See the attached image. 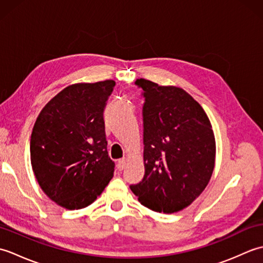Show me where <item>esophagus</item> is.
<instances>
[{
    "mask_svg": "<svg viewBox=\"0 0 263 263\" xmlns=\"http://www.w3.org/2000/svg\"><path fill=\"white\" fill-rule=\"evenodd\" d=\"M126 164H127V159L122 158L119 160V163H117V168H119L120 171H123L126 167Z\"/></svg>",
    "mask_w": 263,
    "mask_h": 263,
    "instance_id": "1",
    "label": "esophagus"
}]
</instances>
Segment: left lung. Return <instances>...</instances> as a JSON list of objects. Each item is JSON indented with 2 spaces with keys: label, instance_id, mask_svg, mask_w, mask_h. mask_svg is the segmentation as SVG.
<instances>
[{
  "label": "left lung",
  "instance_id": "left-lung-1",
  "mask_svg": "<svg viewBox=\"0 0 263 263\" xmlns=\"http://www.w3.org/2000/svg\"><path fill=\"white\" fill-rule=\"evenodd\" d=\"M142 88L144 176L131 185L139 202L173 214L203 192L215 168L216 140L201 105L184 89L138 79Z\"/></svg>",
  "mask_w": 263,
  "mask_h": 263
}]
</instances>
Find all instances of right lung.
Listing matches in <instances>:
<instances>
[{"mask_svg":"<svg viewBox=\"0 0 263 263\" xmlns=\"http://www.w3.org/2000/svg\"><path fill=\"white\" fill-rule=\"evenodd\" d=\"M114 80L70 85L44 106L32 128L30 160L39 186L60 206L86 208L114 175L104 108Z\"/></svg>","mask_w":263,"mask_h":263,"instance_id":"1","label":"right lung"}]
</instances>
